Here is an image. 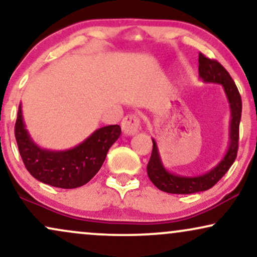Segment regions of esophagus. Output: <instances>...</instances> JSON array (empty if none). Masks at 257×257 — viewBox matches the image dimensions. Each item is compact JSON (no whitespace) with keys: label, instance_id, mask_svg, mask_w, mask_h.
Instances as JSON below:
<instances>
[{"label":"esophagus","instance_id":"esophagus-1","mask_svg":"<svg viewBox=\"0 0 257 257\" xmlns=\"http://www.w3.org/2000/svg\"><path fill=\"white\" fill-rule=\"evenodd\" d=\"M140 128V118L137 115H128L122 120V131L125 135H134Z\"/></svg>","mask_w":257,"mask_h":257}]
</instances>
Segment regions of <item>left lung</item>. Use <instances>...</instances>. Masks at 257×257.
<instances>
[{
	"mask_svg": "<svg viewBox=\"0 0 257 257\" xmlns=\"http://www.w3.org/2000/svg\"><path fill=\"white\" fill-rule=\"evenodd\" d=\"M199 75L205 82L220 83L226 94L231 109L230 122V145L225 154L224 159L211 171L196 177H185L169 172L163 166L160 159L158 147L153 140V150L150 162L147 164V175L152 183L158 189L170 194H193L199 191L211 189L213 185L218 183L231 168L237 158L238 140H239V122L242 117V98L236 83L230 76V74L218 61L211 60L203 54H199Z\"/></svg>",
	"mask_w": 257,
	"mask_h": 257,
	"instance_id": "obj_1",
	"label": "left lung"
}]
</instances>
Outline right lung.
I'll use <instances>...</instances> for the list:
<instances>
[{
    "label": "right lung",
    "mask_w": 257,
    "mask_h": 257,
    "mask_svg": "<svg viewBox=\"0 0 257 257\" xmlns=\"http://www.w3.org/2000/svg\"><path fill=\"white\" fill-rule=\"evenodd\" d=\"M14 132L25 168L33 177L52 187L73 189L87 183L100 170L107 151L119 138L120 126L99 128L70 150H44L37 146L25 128L20 104Z\"/></svg>",
    "instance_id": "1"
}]
</instances>
